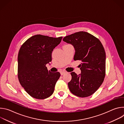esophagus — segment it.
Masks as SVG:
<instances>
[{"label":"esophagus","instance_id":"34e87169","mask_svg":"<svg viewBox=\"0 0 124 124\" xmlns=\"http://www.w3.org/2000/svg\"><path fill=\"white\" fill-rule=\"evenodd\" d=\"M66 73V72L62 71V72H60V74H61V75H64V74H65Z\"/></svg>","mask_w":124,"mask_h":124}]
</instances>
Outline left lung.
I'll list each match as a JSON object with an SVG mask.
<instances>
[{
	"label": "left lung",
	"mask_w": 124,
	"mask_h": 124,
	"mask_svg": "<svg viewBox=\"0 0 124 124\" xmlns=\"http://www.w3.org/2000/svg\"><path fill=\"white\" fill-rule=\"evenodd\" d=\"M63 40L74 46V60L81 61L79 65L81 74L70 73L72 79L68 83L69 89L78 97H89L99 89L105 78L104 48L99 39L84 31L68 35Z\"/></svg>",
	"instance_id": "8db88e82"
}]
</instances>
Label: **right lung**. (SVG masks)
I'll use <instances>...</instances> for the list:
<instances>
[{"instance_id": "obj_1", "label": "right lung", "mask_w": 124, "mask_h": 124, "mask_svg": "<svg viewBox=\"0 0 124 124\" xmlns=\"http://www.w3.org/2000/svg\"><path fill=\"white\" fill-rule=\"evenodd\" d=\"M62 39L36 35L28 39L20 49L17 77L22 86L34 98L45 99L54 92L60 74L48 70L46 64L51 61L52 51Z\"/></svg>"}]
</instances>
